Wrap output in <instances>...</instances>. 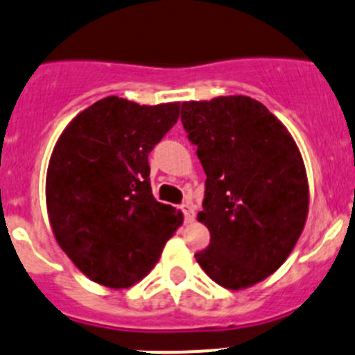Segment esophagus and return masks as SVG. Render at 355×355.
<instances>
[{"label":"esophagus","mask_w":355,"mask_h":355,"mask_svg":"<svg viewBox=\"0 0 355 355\" xmlns=\"http://www.w3.org/2000/svg\"><path fill=\"white\" fill-rule=\"evenodd\" d=\"M181 211H183V216H184V222H193L195 218V209H193V204L190 202H184L181 204Z\"/></svg>","instance_id":"34e87169"}]
</instances>
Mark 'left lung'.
Wrapping results in <instances>:
<instances>
[{"instance_id":"1","label":"left lung","mask_w":355,"mask_h":355,"mask_svg":"<svg viewBox=\"0 0 355 355\" xmlns=\"http://www.w3.org/2000/svg\"><path fill=\"white\" fill-rule=\"evenodd\" d=\"M181 121L206 172L199 222L211 239L195 259L218 285L252 287L284 264L304 229L301 153L282 121L250 96L183 102Z\"/></svg>"}]
</instances>
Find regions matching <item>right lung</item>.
<instances>
[{
	"label": "right lung",
	"instance_id": "obj_1",
	"mask_svg": "<svg viewBox=\"0 0 355 355\" xmlns=\"http://www.w3.org/2000/svg\"><path fill=\"white\" fill-rule=\"evenodd\" d=\"M180 118V103L107 96L71 119L45 181L58 245L89 279L126 288L158 262L183 214L153 197L148 155Z\"/></svg>",
	"mask_w": 355,
	"mask_h": 355
}]
</instances>
